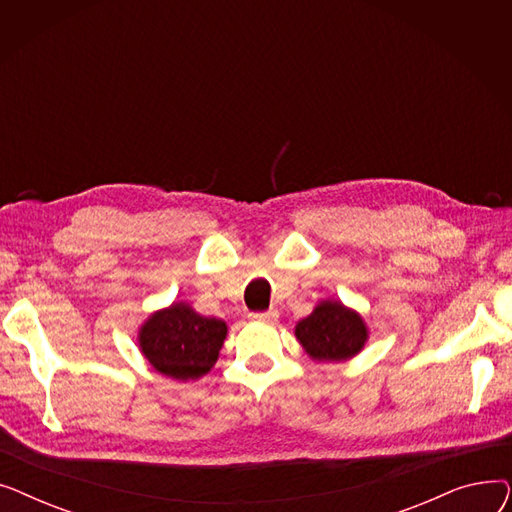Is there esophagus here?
Here are the masks:
<instances>
[{
  "label": "esophagus",
  "instance_id": "esophagus-1",
  "mask_svg": "<svg viewBox=\"0 0 512 512\" xmlns=\"http://www.w3.org/2000/svg\"><path fill=\"white\" fill-rule=\"evenodd\" d=\"M280 317V313L276 309L270 311H263V313H251L253 321H263V324H274V321Z\"/></svg>",
  "mask_w": 512,
  "mask_h": 512
}]
</instances>
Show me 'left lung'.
Listing matches in <instances>:
<instances>
[{
    "instance_id": "obj_1",
    "label": "left lung",
    "mask_w": 512,
    "mask_h": 512,
    "mask_svg": "<svg viewBox=\"0 0 512 512\" xmlns=\"http://www.w3.org/2000/svg\"><path fill=\"white\" fill-rule=\"evenodd\" d=\"M294 336L315 363H340L363 351L369 330L359 311L340 301L324 299L299 321Z\"/></svg>"
}]
</instances>
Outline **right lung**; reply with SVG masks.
<instances>
[{"instance_id":"1","label":"right lung","mask_w":512,"mask_h":512,"mask_svg":"<svg viewBox=\"0 0 512 512\" xmlns=\"http://www.w3.org/2000/svg\"><path fill=\"white\" fill-rule=\"evenodd\" d=\"M228 334L224 319L205 317L178 301L153 311L139 328V348L151 367L166 378L199 380L215 365Z\"/></svg>"}]
</instances>
